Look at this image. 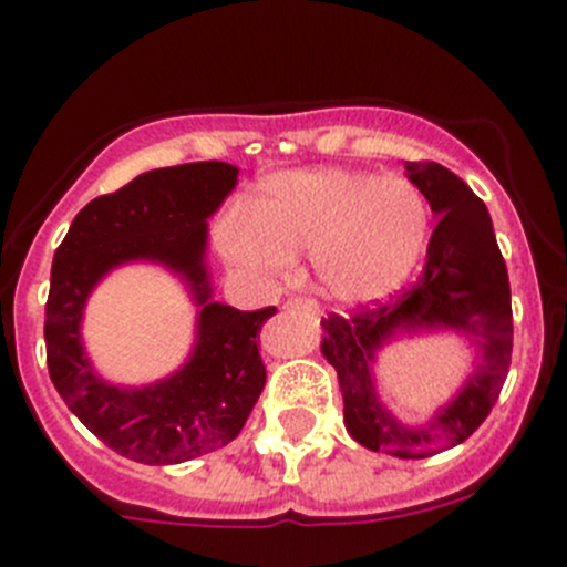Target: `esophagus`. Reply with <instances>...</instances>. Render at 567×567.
<instances>
[{"label": "esophagus", "mask_w": 567, "mask_h": 567, "mask_svg": "<svg viewBox=\"0 0 567 567\" xmlns=\"http://www.w3.org/2000/svg\"><path fill=\"white\" fill-rule=\"evenodd\" d=\"M285 310H305V312H312L316 316L318 312V305L312 299H301V296H296V299H288L285 301Z\"/></svg>", "instance_id": "obj_1"}]
</instances>
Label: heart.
<instances>
[{
	"instance_id": "obj_1",
	"label": "heart",
	"mask_w": 567,
	"mask_h": 567,
	"mask_svg": "<svg viewBox=\"0 0 567 567\" xmlns=\"http://www.w3.org/2000/svg\"><path fill=\"white\" fill-rule=\"evenodd\" d=\"M221 255L240 268L277 274L299 251L332 301L368 307L404 288L430 240V205L406 179L346 168H307L268 177L251 213L218 221Z\"/></svg>"
}]
</instances>
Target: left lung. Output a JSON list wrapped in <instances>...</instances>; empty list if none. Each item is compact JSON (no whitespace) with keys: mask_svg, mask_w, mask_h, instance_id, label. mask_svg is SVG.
Returning a JSON list of instances; mask_svg holds the SVG:
<instances>
[{"mask_svg":"<svg viewBox=\"0 0 567 567\" xmlns=\"http://www.w3.org/2000/svg\"><path fill=\"white\" fill-rule=\"evenodd\" d=\"M410 183L437 221L421 277L390 301L323 318L321 351L338 371L349 435L371 452L423 460L468 441L491 415L513 357L509 277L485 202L441 163H406ZM452 328L477 343L481 357L458 395L421 427L401 424L372 388L375 351L399 331Z\"/></svg>","mask_w":567,"mask_h":567,"instance_id":"left-lung-1","label":"left lung"}]
</instances>
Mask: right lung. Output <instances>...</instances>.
Wrapping results in <instances>:
<instances>
[{"mask_svg": "<svg viewBox=\"0 0 567 567\" xmlns=\"http://www.w3.org/2000/svg\"><path fill=\"white\" fill-rule=\"evenodd\" d=\"M238 183V168L205 161L155 168L115 194L87 202L54 251L49 279L47 365L60 399L121 457L177 465L227 446L266 388L260 329L277 307L240 312L213 301L207 218ZM161 261L189 282L200 307L197 346L172 378L121 389L92 371L81 310L97 279L124 261Z\"/></svg>", "mask_w": 567, "mask_h": 567, "instance_id": "obj_1", "label": "right lung"}]
</instances>
